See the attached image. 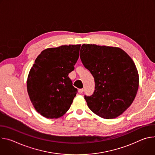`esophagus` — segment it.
Returning <instances> with one entry per match:
<instances>
[{
  "label": "esophagus",
  "mask_w": 155,
  "mask_h": 155,
  "mask_svg": "<svg viewBox=\"0 0 155 155\" xmlns=\"http://www.w3.org/2000/svg\"><path fill=\"white\" fill-rule=\"evenodd\" d=\"M84 91V89L83 88H81V89H80L79 90H78V92H79V93L80 94H81V93H83V92Z\"/></svg>",
  "instance_id": "34e87169"
}]
</instances>
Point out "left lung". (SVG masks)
I'll list each match as a JSON object with an SVG mask.
<instances>
[{
    "instance_id": "8db88e82",
    "label": "left lung",
    "mask_w": 155,
    "mask_h": 155,
    "mask_svg": "<svg viewBox=\"0 0 155 155\" xmlns=\"http://www.w3.org/2000/svg\"><path fill=\"white\" fill-rule=\"evenodd\" d=\"M80 57L95 82L93 94L84 96L88 107L105 119L121 115L138 90L139 75L134 61L121 48L92 44H83Z\"/></svg>"
}]
</instances>
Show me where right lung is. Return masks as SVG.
Segmentation results:
<instances>
[{
    "label": "right lung",
    "instance_id": "obj_1",
    "mask_svg": "<svg viewBox=\"0 0 155 155\" xmlns=\"http://www.w3.org/2000/svg\"><path fill=\"white\" fill-rule=\"evenodd\" d=\"M81 45H62L41 52L29 72L28 93L37 112L58 118L71 107L78 90L69 74L74 70Z\"/></svg>",
    "mask_w": 155,
    "mask_h": 155
}]
</instances>
